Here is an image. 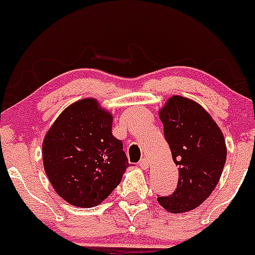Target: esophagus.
Wrapping results in <instances>:
<instances>
[{
	"mask_svg": "<svg viewBox=\"0 0 255 255\" xmlns=\"http://www.w3.org/2000/svg\"><path fill=\"white\" fill-rule=\"evenodd\" d=\"M139 166H140L142 169H146L147 167H149V161H147L146 158H141L140 161H139Z\"/></svg>",
	"mask_w": 255,
	"mask_h": 255,
	"instance_id": "34e87169",
	"label": "esophagus"
}]
</instances>
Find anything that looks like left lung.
I'll list each match as a JSON object with an SVG mask.
<instances>
[{
	"label": "left lung",
	"instance_id": "1",
	"mask_svg": "<svg viewBox=\"0 0 255 255\" xmlns=\"http://www.w3.org/2000/svg\"><path fill=\"white\" fill-rule=\"evenodd\" d=\"M159 119L179 166V180L172 195L157 201L172 213L191 211L205 202L219 181L226 161L224 135L202 106L180 96L169 98Z\"/></svg>",
	"mask_w": 255,
	"mask_h": 255
}]
</instances>
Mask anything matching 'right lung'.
Wrapping results in <instances>:
<instances>
[{
    "label": "right lung",
    "mask_w": 255,
    "mask_h": 255,
    "mask_svg": "<svg viewBox=\"0 0 255 255\" xmlns=\"http://www.w3.org/2000/svg\"><path fill=\"white\" fill-rule=\"evenodd\" d=\"M111 128V114L86 98L66 108L44 136V170L55 192L70 205L89 208L102 203L129 166Z\"/></svg>",
    "instance_id": "right-lung-1"
}]
</instances>
